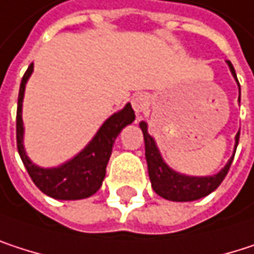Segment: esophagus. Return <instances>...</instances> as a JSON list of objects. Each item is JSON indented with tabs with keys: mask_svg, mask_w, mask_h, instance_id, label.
I'll return each mask as SVG.
<instances>
[{
	"mask_svg": "<svg viewBox=\"0 0 254 254\" xmlns=\"http://www.w3.org/2000/svg\"><path fill=\"white\" fill-rule=\"evenodd\" d=\"M131 106H133V109H134L136 114H142V112H145V111L148 109V106H149V97H148L146 94H143V93H139V94L133 96V99H131Z\"/></svg>",
	"mask_w": 254,
	"mask_h": 254,
	"instance_id": "1",
	"label": "esophagus"
}]
</instances>
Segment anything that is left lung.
<instances>
[{
	"instance_id": "1",
	"label": "left lung",
	"mask_w": 254,
	"mask_h": 254,
	"mask_svg": "<svg viewBox=\"0 0 254 254\" xmlns=\"http://www.w3.org/2000/svg\"><path fill=\"white\" fill-rule=\"evenodd\" d=\"M226 64L229 66L231 73L240 87L234 66L229 61ZM240 97H241V90H240L238 102H240ZM139 126L142 128L143 139H145V157H146V163H148V173H149L152 190H155L160 196H163L169 201H179V202L195 201V199L204 198L222 184V181L228 175V170L232 164V160H234V155H235V151L238 146V139H240V131H238L235 136L234 154L229 158V161L226 163V166L219 173H216L213 176H187V175H182V173L173 170L172 167H169L166 164V161L163 160V157L158 151V146H157L154 137L148 133V124L145 121H142Z\"/></svg>"
}]
</instances>
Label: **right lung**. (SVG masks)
Instances as JSON below:
<instances>
[{
    "instance_id": "add662e5",
    "label": "right lung",
    "mask_w": 254,
    "mask_h": 254,
    "mask_svg": "<svg viewBox=\"0 0 254 254\" xmlns=\"http://www.w3.org/2000/svg\"><path fill=\"white\" fill-rule=\"evenodd\" d=\"M34 72V64H29L25 72L17 100V118H16V137H17V151L19 155L32 179V182L46 195L56 199H82L96 193L102 187V182L106 175V166L112 154V146L117 136L121 130L134 121V111L130 103H127L121 111L112 114L97 130L94 137L87 143V146L79 151L73 158L66 163L44 169L34 164L26 155L23 146V120H22V106L25 87L29 76Z\"/></svg>"
}]
</instances>
